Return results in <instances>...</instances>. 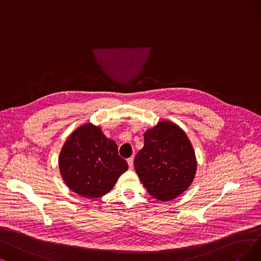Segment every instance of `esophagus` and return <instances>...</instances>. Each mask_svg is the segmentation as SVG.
Listing matches in <instances>:
<instances>
[{"label": "esophagus", "mask_w": 261, "mask_h": 261, "mask_svg": "<svg viewBox=\"0 0 261 261\" xmlns=\"http://www.w3.org/2000/svg\"><path fill=\"white\" fill-rule=\"evenodd\" d=\"M127 164H128L129 169H133V168H134V158H133V156H132V158L127 159Z\"/></svg>", "instance_id": "esophagus-1"}]
</instances>
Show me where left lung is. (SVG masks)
<instances>
[{"mask_svg": "<svg viewBox=\"0 0 261 261\" xmlns=\"http://www.w3.org/2000/svg\"><path fill=\"white\" fill-rule=\"evenodd\" d=\"M134 166L149 194L169 201L189 189L197 161L185 132L170 121H161L144 133V145Z\"/></svg>", "mask_w": 261, "mask_h": 261, "instance_id": "left-lung-1", "label": "left lung"}]
</instances>
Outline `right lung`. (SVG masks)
Returning <instances> with one entry per match:
<instances>
[{
    "instance_id": "1",
    "label": "right lung",
    "mask_w": 261,
    "mask_h": 261,
    "mask_svg": "<svg viewBox=\"0 0 261 261\" xmlns=\"http://www.w3.org/2000/svg\"><path fill=\"white\" fill-rule=\"evenodd\" d=\"M59 167L69 189L85 198L109 193L119 176L128 169L118 154V145L91 123L81 125L61 150Z\"/></svg>"
}]
</instances>
